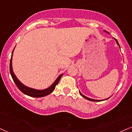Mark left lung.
Returning <instances> with one entry per match:
<instances>
[{"label":"left lung","mask_w":132,"mask_h":132,"mask_svg":"<svg viewBox=\"0 0 132 132\" xmlns=\"http://www.w3.org/2000/svg\"><path fill=\"white\" fill-rule=\"evenodd\" d=\"M104 31L105 32H106V33H109L108 32V31H106V30H104ZM114 40L115 41H116V43H117V44L118 45V46L119 47H120V46H119V43H118V41H117V39H115V38H114ZM79 93H80V94L81 95V96L82 97H83L85 98V99H87V100H88V101H93V102H100V101H105V100H107L108 99H109V97L108 98H107V99H104V100H96V99H91V98H89V97H86V96H84V95L83 94H81V93H80V91H79Z\"/></svg>","instance_id":"8db88e82"}]
</instances>
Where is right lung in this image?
<instances>
[{"label": "right lung", "instance_id": "obj_1", "mask_svg": "<svg viewBox=\"0 0 132 132\" xmlns=\"http://www.w3.org/2000/svg\"><path fill=\"white\" fill-rule=\"evenodd\" d=\"M14 48L12 52V55H11V57L10 59V74L11 77H12L13 81H14L16 85L17 86V87L18 88H19L20 91L26 95H27V96H29L33 97H41L47 96V95L51 94V93H52L55 89V88L56 85L58 84V82H59L60 80L61 77L63 76V74L60 75V76L57 77V78L55 80V81L49 87L47 88L44 89H34V88L28 87V86H27L26 85L23 84L21 82V81H19V80L16 77L14 73L13 72L12 67V57Z\"/></svg>", "mask_w": 132, "mask_h": 132}]
</instances>
